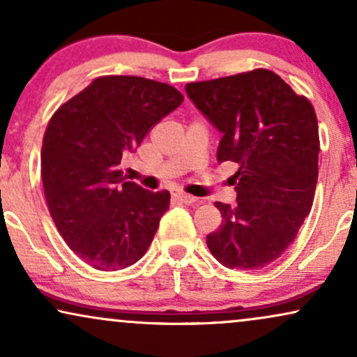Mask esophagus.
I'll list each match as a JSON object with an SVG mask.
<instances>
[{
	"label": "esophagus",
	"mask_w": 357,
	"mask_h": 357,
	"mask_svg": "<svg viewBox=\"0 0 357 357\" xmlns=\"http://www.w3.org/2000/svg\"><path fill=\"white\" fill-rule=\"evenodd\" d=\"M173 196L178 197L179 201L184 202V204H188V206L199 204V199H197V197L191 196V194H186V192H181V191H173Z\"/></svg>",
	"instance_id": "34e87169"
}]
</instances>
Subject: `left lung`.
Here are the masks:
<instances>
[{
	"mask_svg": "<svg viewBox=\"0 0 357 357\" xmlns=\"http://www.w3.org/2000/svg\"><path fill=\"white\" fill-rule=\"evenodd\" d=\"M197 110L222 133L218 161H232L237 204L215 202L222 224L206 237L224 267L260 270L295 241L318 181L314 108L280 75L255 69L186 85Z\"/></svg>",
	"mask_w": 357,
	"mask_h": 357,
	"instance_id": "obj_1",
	"label": "left lung"
}]
</instances>
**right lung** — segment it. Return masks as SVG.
Instances as JSON below:
<instances>
[{"instance_id":"1","label":"right lung","mask_w":357,"mask_h":357,"mask_svg":"<svg viewBox=\"0 0 357 357\" xmlns=\"http://www.w3.org/2000/svg\"><path fill=\"white\" fill-rule=\"evenodd\" d=\"M183 100L168 84L105 75L52 115L40 150L44 196L59 234L90 267H130L150 247L169 192L125 181L119 165Z\"/></svg>"}]
</instances>
